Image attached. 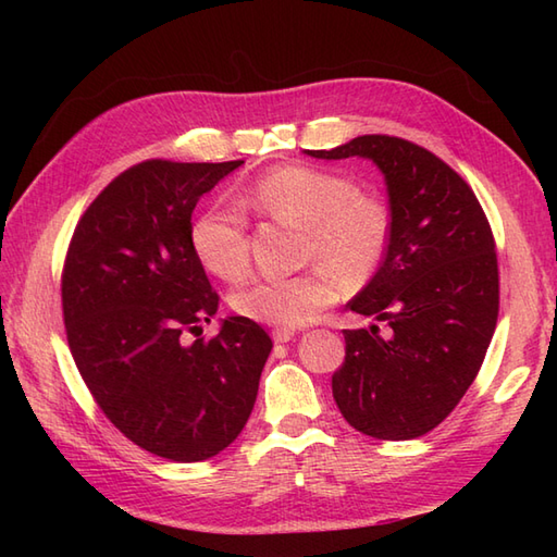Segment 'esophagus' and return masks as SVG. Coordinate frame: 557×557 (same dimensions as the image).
Wrapping results in <instances>:
<instances>
[{"label":"esophagus","instance_id":"34e87169","mask_svg":"<svg viewBox=\"0 0 557 557\" xmlns=\"http://www.w3.org/2000/svg\"><path fill=\"white\" fill-rule=\"evenodd\" d=\"M292 337H294L292 327H275V330H272V339L280 342V345H285V342H289Z\"/></svg>","mask_w":557,"mask_h":557}]
</instances>
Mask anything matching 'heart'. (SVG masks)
<instances>
[{"label":"heart","mask_w":557,"mask_h":557,"mask_svg":"<svg viewBox=\"0 0 557 557\" xmlns=\"http://www.w3.org/2000/svg\"><path fill=\"white\" fill-rule=\"evenodd\" d=\"M244 203L306 227V260L318 263L294 277H258L236 292L234 309L251 321L287 327L311 323L339 299L342 280L359 285L383 263L387 208L345 174L285 164L248 186ZM188 242L210 275L227 282L246 275L248 234L239 210L218 203L203 208L191 222Z\"/></svg>","instance_id":"1"}]
</instances>
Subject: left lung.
Masks as SVG:
<instances>
[{
	"instance_id": "1",
	"label": "left lung",
	"mask_w": 557,
	"mask_h": 557,
	"mask_svg": "<svg viewBox=\"0 0 557 557\" xmlns=\"http://www.w3.org/2000/svg\"><path fill=\"white\" fill-rule=\"evenodd\" d=\"M309 156L369 158L385 174L387 251L347 309L375 315L387 333L345 330L333 397L357 431L411 441L449 417L486 359L500 309L488 218L471 186L411 140L369 134Z\"/></svg>"
}]
</instances>
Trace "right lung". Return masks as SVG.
I'll return each mask as SVG.
<instances>
[{
    "label": "right lung",
    "instance_id": "right-lung-1",
    "mask_svg": "<svg viewBox=\"0 0 557 557\" xmlns=\"http://www.w3.org/2000/svg\"><path fill=\"white\" fill-rule=\"evenodd\" d=\"M239 164H134L83 212L64 258L62 311L83 383L114 429L172 461H203L242 433L272 349L244 315L198 337L220 297L191 251V212Z\"/></svg>",
    "mask_w": 557,
    "mask_h": 557
}]
</instances>
